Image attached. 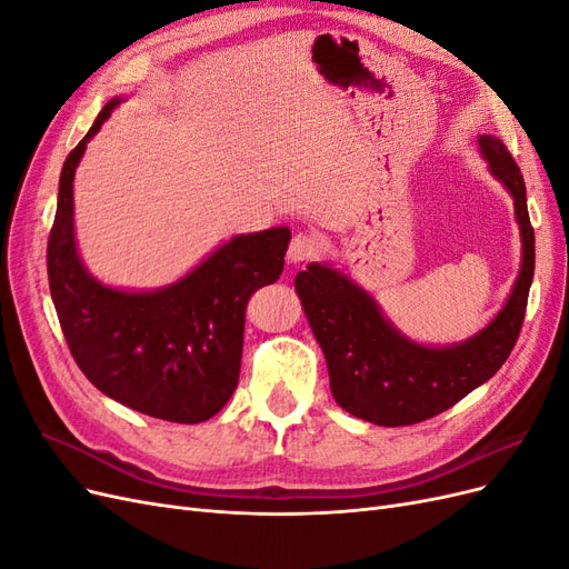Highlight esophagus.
<instances>
[{"mask_svg":"<svg viewBox=\"0 0 569 569\" xmlns=\"http://www.w3.org/2000/svg\"><path fill=\"white\" fill-rule=\"evenodd\" d=\"M320 253V239L316 234H308V232H299L291 237L289 249H287V258L289 263H303V261H311Z\"/></svg>","mask_w":569,"mask_h":569,"instance_id":"obj_1","label":"esophagus"}]
</instances>
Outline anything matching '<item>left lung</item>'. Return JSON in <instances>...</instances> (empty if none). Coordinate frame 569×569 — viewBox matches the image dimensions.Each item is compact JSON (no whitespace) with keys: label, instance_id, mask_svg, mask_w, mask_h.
I'll list each match as a JSON object with an SVG mask.
<instances>
[{"label":"left lung","instance_id":"left-lung-1","mask_svg":"<svg viewBox=\"0 0 569 569\" xmlns=\"http://www.w3.org/2000/svg\"><path fill=\"white\" fill-rule=\"evenodd\" d=\"M491 176L515 203L522 266L498 316L460 343L425 347L401 335L382 308L349 274L311 263L295 280L308 325L320 343L335 401L372 425H416L449 410L498 372L520 337L533 278V228L518 163L493 134H479Z\"/></svg>","mask_w":569,"mask_h":569}]
</instances>
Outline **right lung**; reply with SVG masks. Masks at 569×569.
I'll return each mask as SVG.
<instances>
[{
  "label": "right lung",
  "mask_w": 569,
  "mask_h": 569,
  "mask_svg": "<svg viewBox=\"0 0 569 569\" xmlns=\"http://www.w3.org/2000/svg\"><path fill=\"white\" fill-rule=\"evenodd\" d=\"M120 101L101 109L63 163L47 244L51 301L78 368L101 393L151 418L197 425L237 389L247 301L282 274L291 232L282 226L237 234L178 282L151 291L92 278L76 244L73 180L88 142Z\"/></svg>",
  "instance_id": "add662e5"
}]
</instances>
